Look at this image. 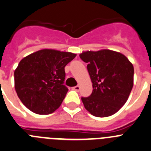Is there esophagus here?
<instances>
[{
    "label": "esophagus",
    "instance_id": "34e87169",
    "mask_svg": "<svg viewBox=\"0 0 151 151\" xmlns=\"http://www.w3.org/2000/svg\"><path fill=\"white\" fill-rule=\"evenodd\" d=\"M73 88H74L75 91H80V86H74Z\"/></svg>",
    "mask_w": 151,
    "mask_h": 151
}]
</instances>
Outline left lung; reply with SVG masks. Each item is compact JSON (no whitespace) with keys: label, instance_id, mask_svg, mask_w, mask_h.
Returning <instances> with one entry per match:
<instances>
[{"label":"left lung","instance_id":"obj_1","mask_svg":"<svg viewBox=\"0 0 151 151\" xmlns=\"http://www.w3.org/2000/svg\"><path fill=\"white\" fill-rule=\"evenodd\" d=\"M86 63L93 90L82 97L86 109L94 116L113 115L124 105L133 86L134 68L124 55L110 50L86 51L80 54Z\"/></svg>","mask_w":151,"mask_h":151}]
</instances>
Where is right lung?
I'll return each mask as SVG.
<instances>
[{"mask_svg":"<svg viewBox=\"0 0 151 151\" xmlns=\"http://www.w3.org/2000/svg\"><path fill=\"white\" fill-rule=\"evenodd\" d=\"M76 56L44 49L22 59L14 72L15 91L22 104L39 115L58 109L68 91L64 85L65 67Z\"/></svg>","mask_w":151,"mask_h":151,"instance_id":"add662e5","label":"right lung"}]
</instances>
